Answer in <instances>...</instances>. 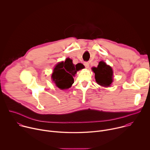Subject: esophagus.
<instances>
[{
    "instance_id": "esophagus-1",
    "label": "esophagus",
    "mask_w": 150,
    "mask_h": 150,
    "mask_svg": "<svg viewBox=\"0 0 150 150\" xmlns=\"http://www.w3.org/2000/svg\"><path fill=\"white\" fill-rule=\"evenodd\" d=\"M83 65H84V66L85 67V68H89L90 65H89V63L88 62H85L84 63H83Z\"/></svg>"
}]
</instances>
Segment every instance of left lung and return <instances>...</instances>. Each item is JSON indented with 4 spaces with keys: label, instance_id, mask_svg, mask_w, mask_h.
Segmentation results:
<instances>
[{
    "label": "left lung",
    "instance_id": "left-lung-1",
    "mask_svg": "<svg viewBox=\"0 0 150 150\" xmlns=\"http://www.w3.org/2000/svg\"><path fill=\"white\" fill-rule=\"evenodd\" d=\"M95 73V79L98 84L104 87H109L113 81V71L103 61L99 62L97 68H93Z\"/></svg>",
    "mask_w": 150,
    "mask_h": 150
}]
</instances>
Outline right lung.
Returning a JSON list of instances; mask_svg holds the SVG:
<instances>
[{
    "label": "right lung",
    "instance_id": "1",
    "mask_svg": "<svg viewBox=\"0 0 150 150\" xmlns=\"http://www.w3.org/2000/svg\"><path fill=\"white\" fill-rule=\"evenodd\" d=\"M83 68L82 63L75 66L72 60L67 58L65 62L59 63L56 66L52 75V79L58 88L62 90L69 88L74 82L73 76L78 71Z\"/></svg>",
    "mask_w": 150,
    "mask_h": 150
}]
</instances>
